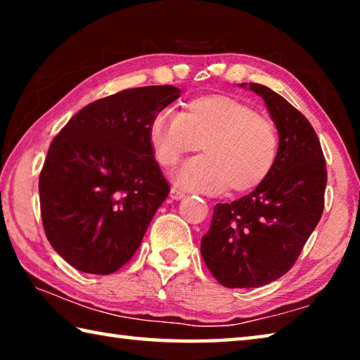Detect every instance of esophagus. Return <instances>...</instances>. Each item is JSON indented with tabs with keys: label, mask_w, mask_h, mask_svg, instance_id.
<instances>
[{
	"label": "esophagus",
	"mask_w": 360,
	"mask_h": 360,
	"mask_svg": "<svg viewBox=\"0 0 360 360\" xmlns=\"http://www.w3.org/2000/svg\"><path fill=\"white\" fill-rule=\"evenodd\" d=\"M169 195H172L173 200H181L186 197V192L179 187H172V192H169Z\"/></svg>",
	"instance_id": "obj_1"
}]
</instances>
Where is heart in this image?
I'll list each match as a JSON object with an SVG mask.
<instances>
[{
    "label": "heart",
    "instance_id": "heart-1",
    "mask_svg": "<svg viewBox=\"0 0 360 360\" xmlns=\"http://www.w3.org/2000/svg\"><path fill=\"white\" fill-rule=\"evenodd\" d=\"M148 139L155 160L174 167L202 146L205 155L192 158L174 173L182 187L205 193L248 192L271 173L278 157V130L268 115L229 95H205L152 115Z\"/></svg>",
    "mask_w": 360,
    "mask_h": 360
}]
</instances>
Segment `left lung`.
Segmentation results:
<instances>
[{
  "label": "left lung",
  "instance_id": "8db88e82",
  "mask_svg": "<svg viewBox=\"0 0 360 360\" xmlns=\"http://www.w3.org/2000/svg\"><path fill=\"white\" fill-rule=\"evenodd\" d=\"M249 89L264 98L278 129L276 163L251 193L214 206L200 248L212 276L231 289L260 288L290 270L324 211L327 184L326 158L308 119L265 85Z\"/></svg>",
  "mask_w": 360,
  "mask_h": 360
}]
</instances>
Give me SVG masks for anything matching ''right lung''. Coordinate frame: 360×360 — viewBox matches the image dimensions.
I'll return each mask as SVG.
<instances>
[{
	"mask_svg": "<svg viewBox=\"0 0 360 360\" xmlns=\"http://www.w3.org/2000/svg\"><path fill=\"white\" fill-rule=\"evenodd\" d=\"M179 95L173 85L122 90L82 108L53 138L39 174L41 217L76 270L111 275L141 245L169 193L148 125Z\"/></svg>",
	"mask_w": 360,
	"mask_h": 360,
	"instance_id": "1",
	"label": "right lung"
}]
</instances>
